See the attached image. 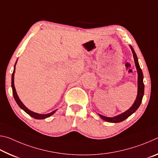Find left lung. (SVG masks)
I'll return each mask as SVG.
<instances>
[{"instance_id":"8db88e82","label":"left lung","mask_w":158,"mask_h":158,"mask_svg":"<svg viewBox=\"0 0 158 158\" xmlns=\"http://www.w3.org/2000/svg\"><path fill=\"white\" fill-rule=\"evenodd\" d=\"M131 50H132V52L133 53V57L134 60H135V63L136 68H137V74H138V78H137V85H138V89H137V98H136V100L135 102L133 103L132 106L127 109L126 111L123 112L121 114L118 115V116H114V117H106L105 116H102L100 114H98L102 119L104 120V121H107L109 123H120L123 121L124 120L127 118L128 117L131 116L133 113L137 110V109L139 107V106L141 103V101H142V98L144 94V84H143V73L142 70L139 66V64L138 62V58L137 55H136V53L135 50L133 49L132 46H130Z\"/></svg>"}]
</instances>
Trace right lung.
Returning <instances> with one entry per match:
<instances>
[{
	"instance_id": "add662e5",
	"label": "right lung",
	"mask_w": 158,
	"mask_h": 158,
	"mask_svg": "<svg viewBox=\"0 0 158 158\" xmlns=\"http://www.w3.org/2000/svg\"><path fill=\"white\" fill-rule=\"evenodd\" d=\"M17 62H16L15 67H14V71H13V73L12 74V93H13V96H14V98L16 101V102L17 103V105H19V106L21 109H23V111H24L26 113H27L29 116H31V117L34 118L35 119H44V118H47L49 117L50 116H52L53 114L55 113L56 111H57V109H56V110L53 111L51 112V113L49 114H37L35 113V112H33L31 111L30 109H28L26 106L23 105L22 102L21 101V100L19 98V96L17 93V91H16V89H15V84H14V77H15V66H16V64H17Z\"/></svg>"
}]
</instances>
